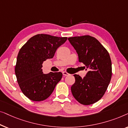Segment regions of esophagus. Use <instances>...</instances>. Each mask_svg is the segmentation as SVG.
<instances>
[{
  "instance_id": "34e87169",
  "label": "esophagus",
  "mask_w": 128,
  "mask_h": 128,
  "mask_svg": "<svg viewBox=\"0 0 128 128\" xmlns=\"http://www.w3.org/2000/svg\"><path fill=\"white\" fill-rule=\"evenodd\" d=\"M62 75H63L64 76H68V75H69L70 74L64 71V72H62Z\"/></svg>"
}]
</instances>
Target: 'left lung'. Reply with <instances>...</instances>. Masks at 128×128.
<instances>
[{
  "instance_id": "left-lung-1",
  "label": "left lung",
  "mask_w": 128,
  "mask_h": 128,
  "mask_svg": "<svg viewBox=\"0 0 128 128\" xmlns=\"http://www.w3.org/2000/svg\"><path fill=\"white\" fill-rule=\"evenodd\" d=\"M76 50L79 62L85 65V76L74 74L75 82L71 89L73 96L84 105H90L103 96L112 76V64L108 52L98 40L89 35L68 38Z\"/></svg>"
}]
</instances>
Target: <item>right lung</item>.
<instances>
[{
    "mask_svg": "<svg viewBox=\"0 0 128 128\" xmlns=\"http://www.w3.org/2000/svg\"><path fill=\"white\" fill-rule=\"evenodd\" d=\"M66 39V37L38 34L30 38L20 50L15 74L21 91L30 100L40 102L46 99L62 78L60 72L44 74L42 67L43 62L53 58Z\"/></svg>",
    "mask_w": 128,
    "mask_h": 128,
    "instance_id": "1",
    "label": "right lung"
}]
</instances>
